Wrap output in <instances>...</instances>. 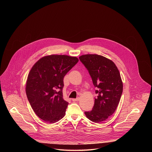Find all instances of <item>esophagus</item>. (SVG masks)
I'll return each mask as SVG.
<instances>
[{"label":"esophagus","mask_w":152,"mask_h":152,"mask_svg":"<svg viewBox=\"0 0 152 152\" xmlns=\"http://www.w3.org/2000/svg\"><path fill=\"white\" fill-rule=\"evenodd\" d=\"M72 101H74V102H75V101H78L80 100V98L78 97V98H73V99H72Z\"/></svg>","instance_id":"obj_1"}]
</instances>
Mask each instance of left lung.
I'll return each mask as SVG.
<instances>
[{
    "mask_svg": "<svg viewBox=\"0 0 152 152\" xmlns=\"http://www.w3.org/2000/svg\"><path fill=\"white\" fill-rule=\"evenodd\" d=\"M79 58L97 88L94 107L85 114L92 122L101 123L115 112L119 103L123 91L120 72L112 61L102 56L86 54Z\"/></svg>",
    "mask_w": 152,
    "mask_h": 152,
    "instance_id": "8db88e82",
    "label": "left lung"
}]
</instances>
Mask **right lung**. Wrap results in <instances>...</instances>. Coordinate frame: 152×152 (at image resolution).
<instances>
[{"label":"right lung","instance_id":"right-lung-1","mask_svg":"<svg viewBox=\"0 0 152 152\" xmlns=\"http://www.w3.org/2000/svg\"><path fill=\"white\" fill-rule=\"evenodd\" d=\"M78 62L76 57L51 55L40 58L28 75L26 92L35 113L54 124L65 115L68 102L63 98L64 77Z\"/></svg>","mask_w":152,"mask_h":152}]
</instances>
